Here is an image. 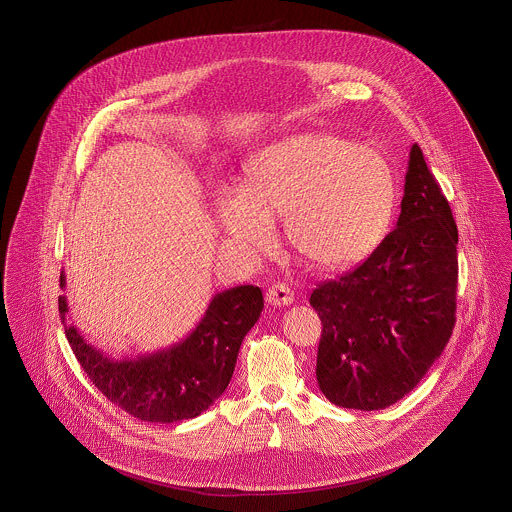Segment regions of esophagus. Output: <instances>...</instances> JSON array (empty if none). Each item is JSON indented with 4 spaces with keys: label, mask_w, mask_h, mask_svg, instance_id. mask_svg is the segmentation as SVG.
Here are the masks:
<instances>
[{
    "label": "esophagus",
    "mask_w": 512,
    "mask_h": 512,
    "mask_svg": "<svg viewBox=\"0 0 512 512\" xmlns=\"http://www.w3.org/2000/svg\"><path fill=\"white\" fill-rule=\"evenodd\" d=\"M265 299H267V303L273 305V307H289V305H293V301H295V293H293V289H291L289 285H285V283H275V285L269 287Z\"/></svg>",
    "instance_id": "esophagus-1"
}]
</instances>
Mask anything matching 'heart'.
<instances>
[{
    "instance_id": "obj_1",
    "label": "heart",
    "mask_w": 512,
    "mask_h": 512,
    "mask_svg": "<svg viewBox=\"0 0 512 512\" xmlns=\"http://www.w3.org/2000/svg\"><path fill=\"white\" fill-rule=\"evenodd\" d=\"M225 231L251 251H271L273 223L285 219L291 245L308 263L346 269L384 239L396 180L388 158L330 132H305L259 150L241 194L217 202Z\"/></svg>"
}]
</instances>
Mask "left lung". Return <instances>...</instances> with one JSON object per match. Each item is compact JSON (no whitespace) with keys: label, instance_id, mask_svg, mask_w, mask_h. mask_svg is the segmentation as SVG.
<instances>
[{"label":"left lung","instance_id":"1","mask_svg":"<svg viewBox=\"0 0 512 512\" xmlns=\"http://www.w3.org/2000/svg\"><path fill=\"white\" fill-rule=\"evenodd\" d=\"M457 273L451 207L413 144L394 231L362 265L310 295L322 322L320 392L334 406L362 411L409 394L451 338Z\"/></svg>","mask_w":512,"mask_h":512}]
</instances>
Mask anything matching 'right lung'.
<instances>
[{
    "instance_id": "1",
    "label": "right lung",
    "mask_w": 512,
    "mask_h": 512,
    "mask_svg": "<svg viewBox=\"0 0 512 512\" xmlns=\"http://www.w3.org/2000/svg\"><path fill=\"white\" fill-rule=\"evenodd\" d=\"M61 287L65 289L63 273ZM261 310L259 287L241 285L221 291L182 342L154 354L114 360L65 322L69 307L67 299L59 297L67 340L91 382L114 406L152 423L198 417L225 392L241 342Z\"/></svg>"
}]
</instances>
